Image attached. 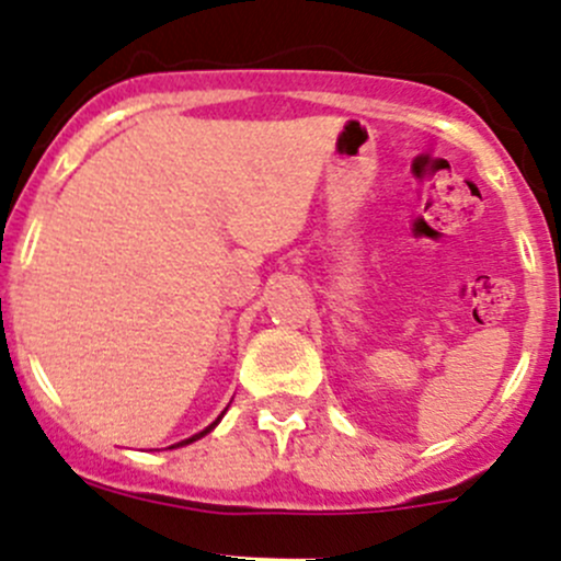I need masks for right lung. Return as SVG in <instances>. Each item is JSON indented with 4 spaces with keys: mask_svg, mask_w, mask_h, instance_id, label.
Returning <instances> with one entry per match:
<instances>
[{
    "mask_svg": "<svg viewBox=\"0 0 561 561\" xmlns=\"http://www.w3.org/2000/svg\"><path fill=\"white\" fill-rule=\"evenodd\" d=\"M217 422H220V416H217ZM217 422H211V424H209V427H206V430H204V433H198V435H193V438H187V440H180V444H176V446H185V444H193V440H198V438H204V435H206V433H209V430H211V427H215V424H217ZM172 449H174V446H172Z\"/></svg>",
    "mask_w": 561,
    "mask_h": 561,
    "instance_id": "1",
    "label": "right lung"
}]
</instances>
